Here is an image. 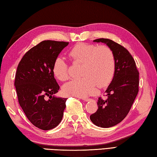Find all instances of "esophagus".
<instances>
[{"label": "esophagus", "mask_w": 157, "mask_h": 157, "mask_svg": "<svg viewBox=\"0 0 157 157\" xmlns=\"http://www.w3.org/2000/svg\"><path fill=\"white\" fill-rule=\"evenodd\" d=\"M77 98H79L83 100H85V101H88V100H90V98H87V97H79V96H78Z\"/></svg>", "instance_id": "34e87169"}]
</instances>
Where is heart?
<instances>
[{
  "instance_id": "b5f03b06",
  "label": "heart",
  "mask_w": 157,
  "mask_h": 157,
  "mask_svg": "<svg viewBox=\"0 0 157 157\" xmlns=\"http://www.w3.org/2000/svg\"><path fill=\"white\" fill-rule=\"evenodd\" d=\"M69 55L74 63H81V78L66 82L62 87L65 95L83 97L98 92L100 87L108 86L113 79L116 61L113 51L107 46L78 43L71 49ZM52 71L60 81L70 76L69 66L64 59L58 57L53 63Z\"/></svg>"
}]
</instances>
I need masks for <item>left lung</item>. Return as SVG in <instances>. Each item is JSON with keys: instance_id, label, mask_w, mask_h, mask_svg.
I'll use <instances>...</instances> for the list:
<instances>
[{"instance_id": "left-lung-1", "label": "left lung", "mask_w": 157, "mask_h": 157, "mask_svg": "<svg viewBox=\"0 0 157 157\" xmlns=\"http://www.w3.org/2000/svg\"><path fill=\"white\" fill-rule=\"evenodd\" d=\"M94 42L105 43L113 51L116 61L113 78L105 91L107 98L100 97L98 109L90 115L94 124L109 128L122 122L131 110L139 91V71L131 54L122 45L105 38Z\"/></svg>"}]
</instances>
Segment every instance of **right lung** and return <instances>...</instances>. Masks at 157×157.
Returning a JSON list of instances; mask_svg holds the SVG:
<instances>
[{
    "mask_svg": "<svg viewBox=\"0 0 157 157\" xmlns=\"http://www.w3.org/2000/svg\"><path fill=\"white\" fill-rule=\"evenodd\" d=\"M69 42L44 40L31 48L17 66L14 85L19 104L37 128L48 131L61 122L67 98H57L59 85L52 71L55 59Z\"/></svg>",
    "mask_w": 157,
    "mask_h": 157,
    "instance_id": "right-lung-1",
    "label": "right lung"
}]
</instances>
